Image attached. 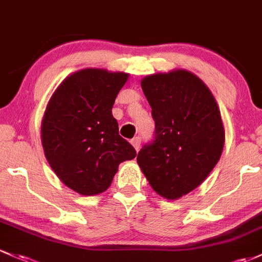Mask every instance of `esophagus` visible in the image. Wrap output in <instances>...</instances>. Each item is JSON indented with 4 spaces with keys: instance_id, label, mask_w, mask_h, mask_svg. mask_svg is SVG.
<instances>
[{
    "instance_id": "1",
    "label": "esophagus",
    "mask_w": 262,
    "mask_h": 262,
    "mask_svg": "<svg viewBox=\"0 0 262 262\" xmlns=\"http://www.w3.org/2000/svg\"><path fill=\"white\" fill-rule=\"evenodd\" d=\"M131 145L134 146L135 148H136V151H139V148H140V145H141V137H135V139H132L131 140Z\"/></svg>"
}]
</instances>
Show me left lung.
Wrapping results in <instances>:
<instances>
[{"mask_svg":"<svg viewBox=\"0 0 262 262\" xmlns=\"http://www.w3.org/2000/svg\"><path fill=\"white\" fill-rule=\"evenodd\" d=\"M155 121L154 140L137 155L151 187L168 200L195 190L220 160L225 131L207 86L185 70L141 81Z\"/></svg>","mask_w":262,"mask_h":262,"instance_id":"left-lung-1","label":"left lung"}]
</instances>
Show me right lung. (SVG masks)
I'll use <instances>...</instances> for the list:
<instances>
[{
	"label": "right lung",
	"mask_w": 262,
	"mask_h": 262,
	"mask_svg": "<svg viewBox=\"0 0 262 262\" xmlns=\"http://www.w3.org/2000/svg\"><path fill=\"white\" fill-rule=\"evenodd\" d=\"M127 77L123 72L81 70L58 86L47 105L41 128L45 155L61 181L81 195L107 190L121 162L136 157L112 116Z\"/></svg>",
	"instance_id": "right-lung-1"
}]
</instances>
